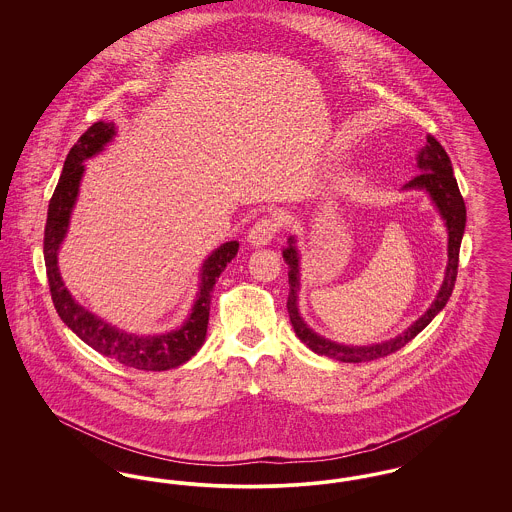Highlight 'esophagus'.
Returning <instances> with one entry per match:
<instances>
[{
  "label": "esophagus",
  "mask_w": 512,
  "mask_h": 512,
  "mask_svg": "<svg viewBox=\"0 0 512 512\" xmlns=\"http://www.w3.org/2000/svg\"><path fill=\"white\" fill-rule=\"evenodd\" d=\"M278 230V224L274 219H259L247 232V242L251 247H265L272 242L274 234Z\"/></svg>",
  "instance_id": "esophagus-1"
}]
</instances>
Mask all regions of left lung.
I'll list each match as a JSON object with an SVG mask.
<instances>
[{
    "label": "left lung",
    "instance_id": "8db88e82",
    "mask_svg": "<svg viewBox=\"0 0 512 512\" xmlns=\"http://www.w3.org/2000/svg\"><path fill=\"white\" fill-rule=\"evenodd\" d=\"M416 165L420 169V174L414 176L411 182H407L403 186V190H424L426 194L430 195L432 203L436 205L439 217L443 219L445 228H447V267H445L441 288H439L436 299L432 301V305L426 309V313L422 317L414 320L405 332L397 334L395 338L382 341V343H372V345H345V343L328 340V338L317 334L313 328H309L307 322L301 317L299 305H297L299 274H301L299 272L301 257H299L297 238L295 236L288 238V247L282 251V257L290 268L288 270L290 322H292L295 336L317 355H324V357L336 359L341 363H368V361L382 359L386 355L399 351L401 347H405L409 341L413 340L414 336H418L449 301L453 288H455V280H457L459 251H461L464 226H466V207H464L463 195L459 192V184L453 176L451 159L434 136L426 138V146L422 147L416 155Z\"/></svg>",
    "mask_w": 512,
    "mask_h": 512
}]
</instances>
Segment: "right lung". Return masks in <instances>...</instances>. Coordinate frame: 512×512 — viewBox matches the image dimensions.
I'll use <instances>...</instances> for the list:
<instances>
[{
  "mask_svg": "<svg viewBox=\"0 0 512 512\" xmlns=\"http://www.w3.org/2000/svg\"><path fill=\"white\" fill-rule=\"evenodd\" d=\"M115 136L117 128L113 122H94L78 138L65 159L57 188L49 199L48 220L44 230V259L48 270L49 292L61 320L80 340L88 343L103 357L138 370H169L184 365L201 349L207 336L211 292L219 280L220 272L236 257L240 244L226 242L203 261L199 270V292L195 295L192 311L171 332L153 336L130 334L82 307L65 288L57 265V255L69 232L71 215L80 192V180L84 176V161L101 153Z\"/></svg>",
  "mask_w": 512,
  "mask_h": 512,
  "instance_id": "obj_1",
  "label": "right lung"
}]
</instances>
